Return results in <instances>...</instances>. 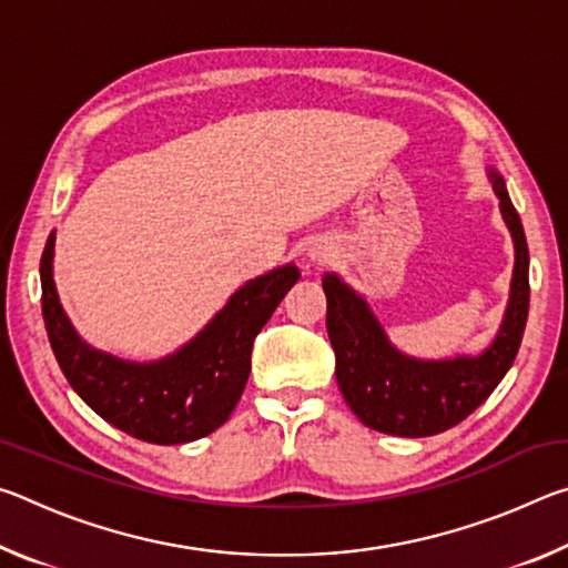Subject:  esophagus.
<instances>
[{
  "instance_id": "esophagus-1",
  "label": "esophagus",
  "mask_w": 568,
  "mask_h": 568,
  "mask_svg": "<svg viewBox=\"0 0 568 568\" xmlns=\"http://www.w3.org/2000/svg\"><path fill=\"white\" fill-rule=\"evenodd\" d=\"M313 261H328V255H325V253H318V250H315V253H313Z\"/></svg>"
}]
</instances>
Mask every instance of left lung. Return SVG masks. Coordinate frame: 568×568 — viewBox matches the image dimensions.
<instances>
[{"label": "left lung", "instance_id": "1", "mask_svg": "<svg viewBox=\"0 0 568 568\" xmlns=\"http://www.w3.org/2000/svg\"><path fill=\"white\" fill-rule=\"evenodd\" d=\"M488 180L516 253L504 321L488 348L438 361L403 353L361 293L341 275H323L335 378L363 426L406 438L444 434L491 396L511 368L528 318V245L504 178L488 168Z\"/></svg>", "mask_w": 568, "mask_h": 568}]
</instances>
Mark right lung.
Wrapping results in <instances>:
<instances>
[{
	"label": "right lung",
	"mask_w": 568,
	"mask_h": 568,
	"mask_svg": "<svg viewBox=\"0 0 568 568\" xmlns=\"http://www.w3.org/2000/svg\"><path fill=\"white\" fill-rule=\"evenodd\" d=\"M54 233L42 253V315L64 378L100 418L148 444H190L223 426L243 396L255 335L271 321L301 271L293 263L257 275L175 353L124 361L92 348L67 318L54 285Z\"/></svg>",
	"instance_id": "right-lung-1"
}]
</instances>
